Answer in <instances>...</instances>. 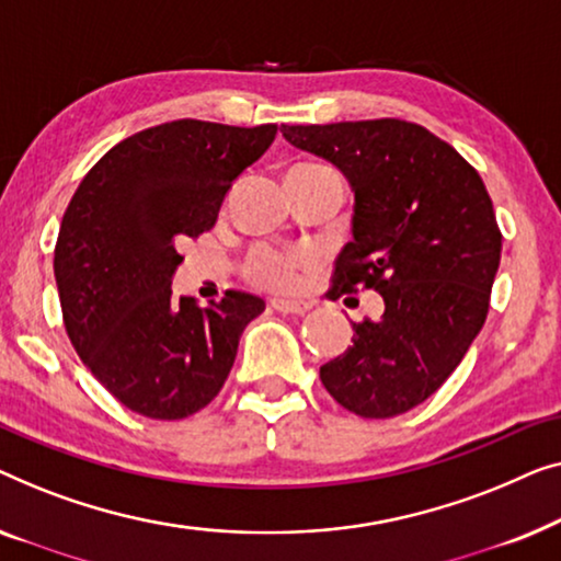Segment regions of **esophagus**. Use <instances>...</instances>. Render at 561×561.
Here are the masks:
<instances>
[{
	"label": "esophagus",
	"mask_w": 561,
	"mask_h": 561,
	"mask_svg": "<svg viewBox=\"0 0 561 561\" xmlns=\"http://www.w3.org/2000/svg\"><path fill=\"white\" fill-rule=\"evenodd\" d=\"M270 305H272L277 312H282V314H305L307 310H312V302H307V299L272 297Z\"/></svg>",
	"instance_id": "1"
}]
</instances>
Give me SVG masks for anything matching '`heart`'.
Segmentation results:
<instances>
[{
	"label": "heart",
	"instance_id": "b5f03b06",
	"mask_svg": "<svg viewBox=\"0 0 561 561\" xmlns=\"http://www.w3.org/2000/svg\"><path fill=\"white\" fill-rule=\"evenodd\" d=\"M312 262H314V254L310 249L279 251L272 247H259L251 251L247 272L249 277L256 284H262V287L289 289L297 284L299 272H302L305 266H310Z\"/></svg>",
	"mask_w": 561,
	"mask_h": 561
}]
</instances>
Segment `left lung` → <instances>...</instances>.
Masks as SVG:
<instances>
[{"mask_svg":"<svg viewBox=\"0 0 561 561\" xmlns=\"http://www.w3.org/2000/svg\"><path fill=\"white\" fill-rule=\"evenodd\" d=\"M289 145L351 180L353 241L328 299L374 289L383 314L353 322V345L320 368L337 404L363 420L420 407L483 328L501 264V228L476 168L404 119L282 124Z\"/></svg>","mask_w":561,"mask_h":561,"instance_id":"1","label":"left lung"}]
</instances>
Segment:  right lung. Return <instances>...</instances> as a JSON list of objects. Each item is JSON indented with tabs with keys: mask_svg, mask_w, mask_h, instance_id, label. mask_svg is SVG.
Masks as SVG:
<instances>
[{
	"mask_svg": "<svg viewBox=\"0 0 561 561\" xmlns=\"http://www.w3.org/2000/svg\"><path fill=\"white\" fill-rule=\"evenodd\" d=\"M277 137V124L178 119L108 149L70 198L58 241L62 325L81 360L126 409L185 420L224 389L243 328L264 299L228 289L201 307L172 299L178 243L216 224L224 195Z\"/></svg>",
	"mask_w": 561,
	"mask_h": 561,
	"instance_id": "obj_1",
	"label": "right lung"
}]
</instances>
